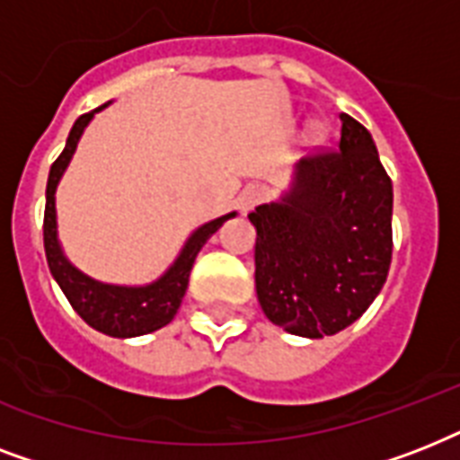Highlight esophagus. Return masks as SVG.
Here are the masks:
<instances>
[{
	"label": "esophagus",
	"instance_id": "obj_1",
	"mask_svg": "<svg viewBox=\"0 0 460 460\" xmlns=\"http://www.w3.org/2000/svg\"><path fill=\"white\" fill-rule=\"evenodd\" d=\"M262 200H265V188L248 186L243 193H241V198H238V205H241V209H243V212H251V209Z\"/></svg>",
	"mask_w": 460,
	"mask_h": 460
}]
</instances>
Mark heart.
Segmentation results:
<instances>
[{"instance_id": "obj_1", "label": "heart", "mask_w": 460, "mask_h": 460, "mask_svg": "<svg viewBox=\"0 0 460 460\" xmlns=\"http://www.w3.org/2000/svg\"><path fill=\"white\" fill-rule=\"evenodd\" d=\"M313 133H314V136H320V133H322V126H320V124H313Z\"/></svg>"}]
</instances>
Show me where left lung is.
<instances>
[{"instance_id": "8db88e82", "label": "left lung", "mask_w": 460, "mask_h": 460, "mask_svg": "<svg viewBox=\"0 0 460 460\" xmlns=\"http://www.w3.org/2000/svg\"><path fill=\"white\" fill-rule=\"evenodd\" d=\"M336 150L301 159L279 200L248 215L267 320L322 339L370 307L392 265V179L370 131L341 114Z\"/></svg>"}]
</instances>
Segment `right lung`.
<instances>
[{"instance_id": "1", "label": "right lung", "mask_w": 460, "mask_h": 460, "mask_svg": "<svg viewBox=\"0 0 460 460\" xmlns=\"http://www.w3.org/2000/svg\"><path fill=\"white\" fill-rule=\"evenodd\" d=\"M110 107V102L97 107V110L83 114L75 119L74 128L68 133L66 147L64 153L57 157V162L49 169V179H47V205H45V255L49 272L61 287L64 296L68 298L71 307L81 314L83 320L88 322L90 327L102 332L107 336H117V339H131V336H143L150 332H157L164 324L173 320V314L179 310L183 296L188 288V277L193 270V262L198 252L208 238L222 226L226 219L236 217V212L222 215L212 219V222L202 224L188 236L181 252L176 255L169 270H166L159 279L143 284V287H119V284H104L97 281L88 274H83L75 265L68 262V258L61 251L59 234H57V186H59L61 176L66 172L68 162L74 157L78 140H81L85 126L93 121L97 111Z\"/></svg>"}]
</instances>
